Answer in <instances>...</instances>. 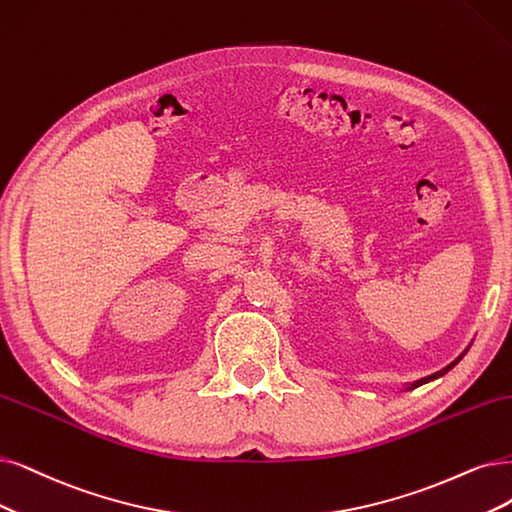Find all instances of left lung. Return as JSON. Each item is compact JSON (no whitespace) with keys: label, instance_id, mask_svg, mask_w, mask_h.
<instances>
[{"label":"left lung","instance_id":"obj_1","mask_svg":"<svg viewBox=\"0 0 512 512\" xmlns=\"http://www.w3.org/2000/svg\"><path fill=\"white\" fill-rule=\"evenodd\" d=\"M462 356H464V354H462ZM462 356H460V358H462ZM460 358H456V361H453L451 365H447L445 369H441V371H437V373H432V375H428V377H422V380H418V382H413V384L409 386V390H411V388H418V386H422V384H426V382H432V380H437V377L445 375V373H447L451 367H456V365L460 363Z\"/></svg>","mask_w":512,"mask_h":512}]
</instances>
